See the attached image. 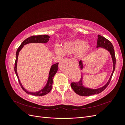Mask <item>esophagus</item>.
I'll use <instances>...</instances> for the list:
<instances>
[{
    "instance_id": "1",
    "label": "esophagus",
    "mask_w": 125,
    "mask_h": 125,
    "mask_svg": "<svg viewBox=\"0 0 125 125\" xmlns=\"http://www.w3.org/2000/svg\"><path fill=\"white\" fill-rule=\"evenodd\" d=\"M73 60H75V59H74V58H73Z\"/></svg>"
}]
</instances>
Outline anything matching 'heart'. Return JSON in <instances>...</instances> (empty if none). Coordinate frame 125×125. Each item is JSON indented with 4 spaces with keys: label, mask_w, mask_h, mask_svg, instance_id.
I'll list each match as a JSON object with an SVG mask.
<instances>
[{
    "label": "heart",
    "mask_w": 125,
    "mask_h": 125,
    "mask_svg": "<svg viewBox=\"0 0 125 125\" xmlns=\"http://www.w3.org/2000/svg\"><path fill=\"white\" fill-rule=\"evenodd\" d=\"M86 44L84 41L74 40L65 43L62 50L59 46H56L55 51L58 55H62L63 53L67 55L79 53L81 56H83L89 49V46Z\"/></svg>",
    "instance_id": "heart-1"
}]
</instances>
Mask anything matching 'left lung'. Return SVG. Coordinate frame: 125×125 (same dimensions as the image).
Masks as SVG:
<instances>
[{"instance_id": "1", "label": "left lung", "mask_w": 125, "mask_h": 125, "mask_svg": "<svg viewBox=\"0 0 125 125\" xmlns=\"http://www.w3.org/2000/svg\"><path fill=\"white\" fill-rule=\"evenodd\" d=\"M98 39H97V45L96 47H102L106 49V50L110 52V54L112 56L113 62V70L112 72V73L111 74V76L109 78L108 81L104 86L102 87L101 88L97 89H91L84 88V87L82 85V77H81L80 80L77 81V82H73L71 83V86L72 89H73L74 91L77 94L81 96H90L94 95V94H99L102 92L107 88L108 85L109 84V82H110L112 77L113 76V73H114L115 69V65H116V57L115 55V51L114 49V46L112 45V43L109 40L105 38L104 37L102 36L101 35H97ZM79 66H80V68L82 69L83 68V63L82 61L79 62Z\"/></svg>"}]
</instances>
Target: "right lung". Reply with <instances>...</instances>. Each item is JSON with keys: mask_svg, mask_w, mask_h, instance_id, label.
Listing matches in <instances>:
<instances>
[{"mask_svg": "<svg viewBox=\"0 0 125 125\" xmlns=\"http://www.w3.org/2000/svg\"><path fill=\"white\" fill-rule=\"evenodd\" d=\"M50 38V37L47 35H34V36H30L28 37V38L25 39L23 42L21 43L20 46L19 47V48H18V50L17 51L16 55V61H15V65H14V71H15V73L16 74V75L18 79V81L19 82V84L21 87V88L23 89L26 93L31 94V95H35V96H43V95H46V94H47L48 93L50 92L52 89V82H53V78L54 77L55 74L57 73V71L58 70V63L57 62L52 66L51 68L50 69V73H49L48 80L47 83L46 85H45V86L42 90H41V91H39L36 92H29L27 90H26L23 88V86L22 85L21 83L20 82L19 78V77L18 75V73L17 71V61H18L19 53V52L21 51L22 47H23L24 45L25 44L31 43H45L49 41Z\"/></svg>", "mask_w": 125, "mask_h": 125, "instance_id": "obj_1", "label": "right lung"}]
</instances>
